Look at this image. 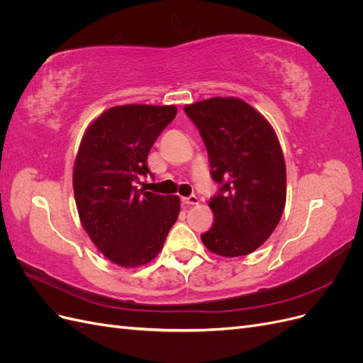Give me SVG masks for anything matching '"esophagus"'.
I'll return each mask as SVG.
<instances>
[{"label": "esophagus", "mask_w": 363, "mask_h": 363, "mask_svg": "<svg viewBox=\"0 0 363 363\" xmlns=\"http://www.w3.org/2000/svg\"><path fill=\"white\" fill-rule=\"evenodd\" d=\"M182 201H183L186 206H194V204H199V196H195V195L183 196Z\"/></svg>", "instance_id": "obj_1"}]
</instances>
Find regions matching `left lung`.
<instances>
[{
    "instance_id": "8db88e82",
    "label": "left lung",
    "mask_w": 363,
    "mask_h": 363,
    "mask_svg": "<svg viewBox=\"0 0 363 363\" xmlns=\"http://www.w3.org/2000/svg\"><path fill=\"white\" fill-rule=\"evenodd\" d=\"M199 128L219 184L211 199L215 223L201 235L215 255L257 250L277 227L286 203V167L268 121L239 98L215 96L184 107Z\"/></svg>"
}]
</instances>
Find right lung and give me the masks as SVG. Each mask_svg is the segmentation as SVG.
Segmentation results:
<instances>
[{
  "mask_svg": "<svg viewBox=\"0 0 363 363\" xmlns=\"http://www.w3.org/2000/svg\"><path fill=\"white\" fill-rule=\"evenodd\" d=\"M175 115V106H116L83 136L72 177L77 211L96 248L119 267L155 259L179 218V196L136 186L151 175L148 152Z\"/></svg>",
  "mask_w": 363,
  "mask_h": 363,
  "instance_id": "obj_1",
  "label": "right lung"
}]
</instances>
